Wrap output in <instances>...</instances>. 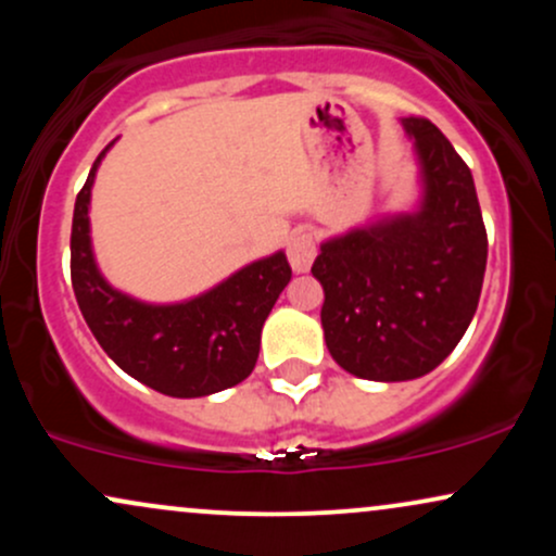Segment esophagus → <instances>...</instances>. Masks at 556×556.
<instances>
[{
	"label": "esophagus",
	"mask_w": 556,
	"mask_h": 556,
	"mask_svg": "<svg viewBox=\"0 0 556 556\" xmlns=\"http://www.w3.org/2000/svg\"><path fill=\"white\" fill-rule=\"evenodd\" d=\"M316 238L311 232H298L295 238H290V245H287V258H290V266L292 271L303 274L311 269V264H314L316 258Z\"/></svg>",
	"instance_id": "34e87169"
}]
</instances>
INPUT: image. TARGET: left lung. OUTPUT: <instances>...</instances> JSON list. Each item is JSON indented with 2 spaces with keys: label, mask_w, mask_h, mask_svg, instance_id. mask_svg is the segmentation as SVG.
I'll return each instance as SVG.
<instances>
[{
  "label": "left lung",
  "mask_w": 556,
  "mask_h": 556,
  "mask_svg": "<svg viewBox=\"0 0 556 556\" xmlns=\"http://www.w3.org/2000/svg\"><path fill=\"white\" fill-rule=\"evenodd\" d=\"M416 146L418 212L321 242L324 340L348 374L407 381L433 371L473 321L486 271V227L473 175L437 125L402 117Z\"/></svg>",
  "instance_id": "1"
}]
</instances>
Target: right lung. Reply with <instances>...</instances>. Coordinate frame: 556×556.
Returning <instances> with one entry per match:
<instances>
[{
	"label": "right lung",
	"instance_id": "right-lung-1",
	"mask_svg": "<svg viewBox=\"0 0 556 556\" xmlns=\"http://www.w3.org/2000/svg\"><path fill=\"white\" fill-rule=\"evenodd\" d=\"M110 146L75 198L70 235V274L88 329L125 374L169 397H206L240 384L256 366L261 329L292 277L287 256L277 251L253 261L182 303L154 305L114 290L96 266L88 219L96 169Z\"/></svg>",
	"mask_w": 556,
	"mask_h": 556
}]
</instances>
